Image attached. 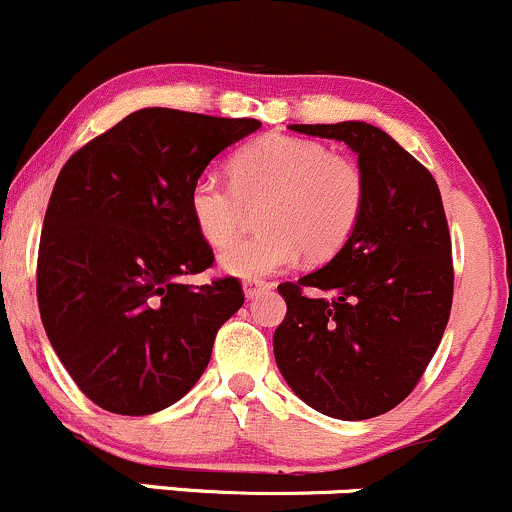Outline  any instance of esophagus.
Wrapping results in <instances>:
<instances>
[{
	"label": "esophagus",
	"instance_id": "obj_1",
	"mask_svg": "<svg viewBox=\"0 0 512 512\" xmlns=\"http://www.w3.org/2000/svg\"><path fill=\"white\" fill-rule=\"evenodd\" d=\"M268 288H271V283H266V281H246V283H244L246 298H256V295L266 293Z\"/></svg>",
	"mask_w": 512,
	"mask_h": 512
}]
</instances>
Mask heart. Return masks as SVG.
Here are the masks:
<instances>
[{"label":"heart","instance_id":"b5f03b06","mask_svg":"<svg viewBox=\"0 0 512 512\" xmlns=\"http://www.w3.org/2000/svg\"><path fill=\"white\" fill-rule=\"evenodd\" d=\"M229 184L202 175L189 189V217L214 249L231 244L246 209H258L256 239L221 251L219 266L239 278H266L298 261L335 256L355 231L365 207V175L345 155L291 135L241 147L229 162Z\"/></svg>","mask_w":512,"mask_h":512}]
</instances>
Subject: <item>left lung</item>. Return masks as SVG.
Returning a JSON list of instances; mask_svg holds the SVG:
<instances>
[{
  "mask_svg": "<svg viewBox=\"0 0 512 512\" xmlns=\"http://www.w3.org/2000/svg\"><path fill=\"white\" fill-rule=\"evenodd\" d=\"M291 130L355 152L365 207L323 268L278 286L288 310L273 333V355L288 387L315 412L372 419L409 397L449 323L444 202L431 172L370 123Z\"/></svg>",
  "mask_w": 512,
  "mask_h": 512,
  "instance_id": "obj_1",
  "label": "left lung"
}]
</instances>
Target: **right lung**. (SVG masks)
<instances>
[{"mask_svg": "<svg viewBox=\"0 0 512 512\" xmlns=\"http://www.w3.org/2000/svg\"><path fill=\"white\" fill-rule=\"evenodd\" d=\"M254 118L142 108L83 145L51 192L39 244L41 323L73 382L105 412L155 414L207 370L244 305L236 278L187 286L214 263L189 217L209 162Z\"/></svg>", "mask_w": 512, "mask_h": 512, "instance_id": "right-lung-1", "label": "right lung"}]
</instances>
